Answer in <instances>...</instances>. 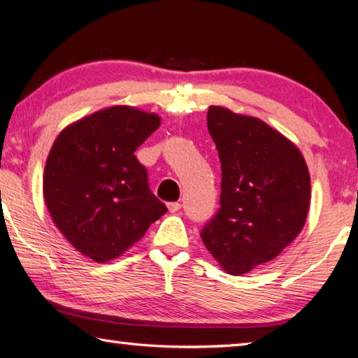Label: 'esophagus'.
Segmentation results:
<instances>
[{
  "label": "esophagus",
  "mask_w": 358,
  "mask_h": 358,
  "mask_svg": "<svg viewBox=\"0 0 358 358\" xmlns=\"http://www.w3.org/2000/svg\"><path fill=\"white\" fill-rule=\"evenodd\" d=\"M167 208H169V211H171V213H177V211L181 208V203L171 202V203H167Z\"/></svg>",
  "instance_id": "34e87169"
}]
</instances>
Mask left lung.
<instances>
[{"label": "left lung", "instance_id": "left-lung-1", "mask_svg": "<svg viewBox=\"0 0 358 358\" xmlns=\"http://www.w3.org/2000/svg\"><path fill=\"white\" fill-rule=\"evenodd\" d=\"M207 126L221 161V208L201 237L229 275L280 256L301 232L311 180L300 150L256 117L210 106Z\"/></svg>", "mask_w": 358, "mask_h": 358}]
</instances>
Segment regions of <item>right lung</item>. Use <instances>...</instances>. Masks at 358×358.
<instances>
[{
	"mask_svg": "<svg viewBox=\"0 0 358 358\" xmlns=\"http://www.w3.org/2000/svg\"><path fill=\"white\" fill-rule=\"evenodd\" d=\"M159 124L156 113L113 106L66 126L52 145L44 202L63 237L94 262L120 257L167 211L134 155Z\"/></svg>",
	"mask_w": 358,
	"mask_h": 358,
	"instance_id": "obj_1",
	"label": "right lung"
}]
</instances>
